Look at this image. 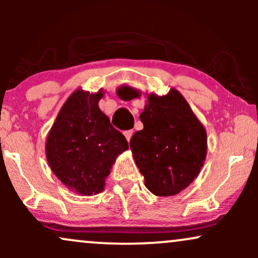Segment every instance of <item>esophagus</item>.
Returning a JSON list of instances; mask_svg holds the SVG:
<instances>
[{
	"mask_svg": "<svg viewBox=\"0 0 258 258\" xmlns=\"http://www.w3.org/2000/svg\"><path fill=\"white\" fill-rule=\"evenodd\" d=\"M123 135H125L127 141H130V139H131V137H132V135H133V130H128V131H125V132H123Z\"/></svg>",
	"mask_w": 258,
	"mask_h": 258,
	"instance_id": "34e87169",
	"label": "esophagus"
}]
</instances>
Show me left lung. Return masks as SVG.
Listing matches in <instances>:
<instances>
[{
	"label": "left lung",
	"mask_w": 258,
	"mask_h": 258,
	"mask_svg": "<svg viewBox=\"0 0 258 258\" xmlns=\"http://www.w3.org/2000/svg\"><path fill=\"white\" fill-rule=\"evenodd\" d=\"M117 94L125 99L139 96L130 87H121ZM139 119L144 127L132 136L130 147L146 186L158 197L178 194L203 167L205 128L176 90L162 97L150 94Z\"/></svg>",
	"instance_id": "8db88e82"
}]
</instances>
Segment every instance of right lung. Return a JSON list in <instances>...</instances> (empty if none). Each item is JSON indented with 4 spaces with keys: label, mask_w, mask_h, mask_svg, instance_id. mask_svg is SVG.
I'll return each instance as SVG.
<instances>
[{
    "label": "right lung",
    "mask_w": 258,
    "mask_h": 258,
    "mask_svg": "<svg viewBox=\"0 0 258 258\" xmlns=\"http://www.w3.org/2000/svg\"><path fill=\"white\" fill-rule=\"evenodd\" d=\"M103 92L75 91L61 106L46 143L51 170L72 190L100 193L116 156L128 149L125 136L98 108Z\"/></svg>",
    "instance_id": "right-lung-1"
}]
</instances>
